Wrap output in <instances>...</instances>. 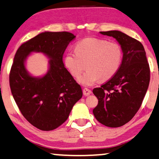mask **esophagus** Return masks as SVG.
<instances>
[{
    "mask_svg": "<svg viewBox=\"0 0 159 159\" xmlns=\"http://www.w3.org/2000/svg\"><path fill=\"white\" fill-rule=\"evenodd\" d=\"M91 90L88 89V88H84L83 89V94L84 96H89V95L91 93Z\"/></svg>",
    "mask_w": 159,
    "mask_h": 159,
    "instance_id": "34e87169",
    "label": "esophagus"
}]
</instances>
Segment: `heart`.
Here are the masks:
<instances>
[{
  "label": "heart",
  "instance_id": "b5f03b06",
  "mask_svg": "<svg viewBox=\"0 0 159 159\" xmlns=\"http://www.w3.org/2000/svg\"><path fill=\"white\" fill-rule=\"evenodd\" d=\"M122 49L115 42L105 39L86 38L77 42L75 52L66 55L64 63L72 77L78 78L84 69L88 70L79 79L81 84L90 86L112 77L120 67Z\"/></svg>",
  "mask_w": 159,
  "mask_h": 159
}]
</instances>
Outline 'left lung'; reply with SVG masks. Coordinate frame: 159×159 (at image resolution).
Returning <instances> with one entry per match:
<instances>
[{"instance_id": "obj_1", "label": "left lung", "mask_w": 159, "mask_h": 159, "mask_svg": "<svg viewBox=\"0 0 159 159\" xmlns=\"http://www.w3.org/2000/svg\"><path fill=\"white\" fill-rule=\"evenodd\" d=\"M120 44L122 63L116 74L93 93L98 100L93 110L98 122L111 128L129 122L141 107L150 82V67L143 45L118 30L100 32Z\"/></svg>"}]
</instances>
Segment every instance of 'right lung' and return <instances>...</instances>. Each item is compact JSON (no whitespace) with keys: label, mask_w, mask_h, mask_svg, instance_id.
I'll list each match as a JSON object with an SVG mask.
<instances>
[{"label":"right lung","mask_w":159,"mask_h":159,"mask_svg":"<svg viewBox=\"0 0 159 159\" xmlns=\"http://www.w3.org/2000/svg\"><path fill=\"white\" fill-rule=\"evenodd\" d=\"M76 37L69 32H44L23 43L16 51L9 74L11 91L22 115L42 131H51L67 120L82 96V88L64 67L63 55ZM32 52H43L50 60L44 77L34 78L24 66Z\"/></svg>","instance_id":"obj_1"}]
</instances>
